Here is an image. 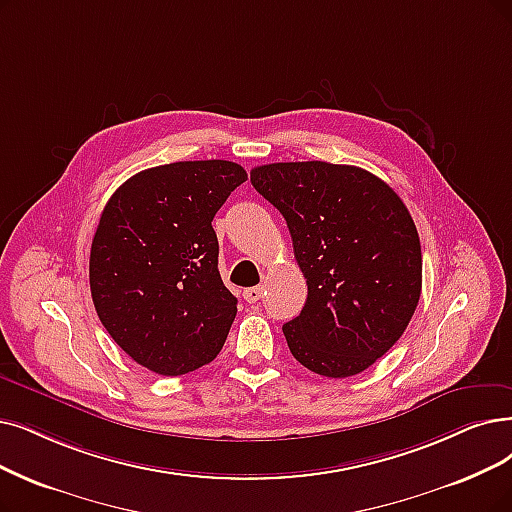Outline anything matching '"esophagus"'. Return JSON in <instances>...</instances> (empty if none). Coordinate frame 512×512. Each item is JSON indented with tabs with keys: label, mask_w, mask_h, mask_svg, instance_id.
Returning a JSON list of instances; mask_svg holds the SVG:
<instances>
[{
	"label": "esophagus",
	"mask_w": 512,
	"mask_h": 512,
	"mask_svg": "<svg viewBox=\"0 0 512 512\" xmlns=\"http://www.w3.org/2000/svg\"><path fill=\"white\" fill-rule=\"evenodd\" d=\"M262 294H264V290L260 288V285H256V288L243 290V300H245V302H250V304H254V302H258V300L262 298Z\"/></svg>",
	"instance_id": "34e87169"
}]
</instances>
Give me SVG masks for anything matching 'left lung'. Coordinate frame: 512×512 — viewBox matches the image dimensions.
I'll return each mask as SVG.
<instances>
[{
  "label": "left lung",
  "mask_w": 512,
  "mask_h": 512,
  "mask_svg": "<svg viewBox=\"0 0 512 512\" xmlns=\"http://www.w3.org/2000/svg\"><path fill=\"white\" fill-rule=\"evenodd\" d=\"M254 189L288 222L309 285L283 325L296 361L327 378L367 370L401 338L422 292L416 224L384 180L327 161L269 163Z\"/></svg>",
  "instance_id": "8db88e82"
}]
</instances>
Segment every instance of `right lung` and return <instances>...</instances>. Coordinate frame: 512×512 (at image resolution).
<instances>
[{"label":"right lung","mask_w":512,"mask_h":512,"mask_svg":"<svg viewBox=\"0 0 512 512\" xmlns=\"http://www.w3.org/2000/svg\"><path fill=\"white\" fill-rule=\"evenodd\" d=\"M248 174L233 161H176L128 178L90 250L98 319L138 365L182 376L216 359L237 315L218 271L216 212Z\"/></svg>","instance_id":"obj_1"}]
</instances>
